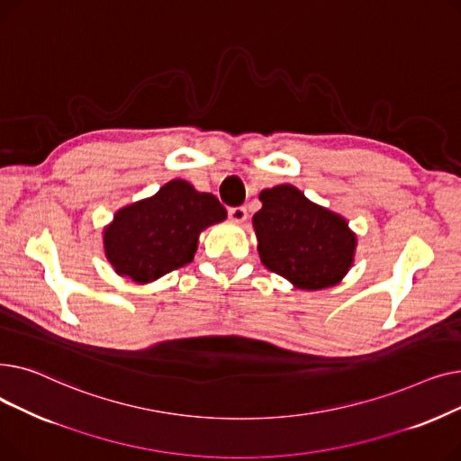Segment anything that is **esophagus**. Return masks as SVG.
<instances>
[{
    "mask_svg": "<svg viewBox=\"0 0 461 461\" xmlns=\"http://www.w3.org/2000/svg\"><path fill=\"white\" fill-rule=\"evenodd\" d=\"M231 222H237V224H243L247 221V209L245 207H231L228 211Z\"/></svg>",
    "mask_w": 461,
    "mask_h": 461,
    "instance_id": "obj_1",
    "label": "esophagus"
}]
</instances>
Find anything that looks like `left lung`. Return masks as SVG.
I'll return each mask as SVG.
<instances>
[{"label":"left lung","mask_w":461,"mask_h":461,"mask_svg":"<svg viewBox=\"0 0 461 461\" xmlns=\"http://www.w3.org/2000/svg\"><path fill=\"white\" fill-rule=\"evenodd\" d=\"M259 202L252 228L265 267L304 292L344 280L355 261L357 233L342 214L310 202L294 185L265 188Z\"/></svg>","instance_id":"1"}]
</instances>
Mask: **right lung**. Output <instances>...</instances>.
<instances>
[{"label": "right lung", "mask_w": 461, "mask_h": 461, "mask_svg": "<svg viewBox=\"0 0 461 461\" xmlns=\"http://www.w3.org/2000/svg\"><path fill=\"white\" fill-rule=\"evenodd\" d=\"M212 194L183 179L167 181L149 198L121 207L103 230L112 269L134 284H149L194 259L200 233L226 221Z\"/></svg>", "instance_id": "1"}]
</instances>
